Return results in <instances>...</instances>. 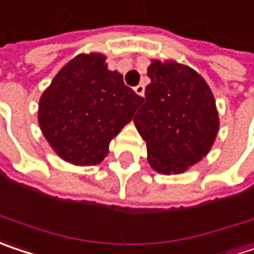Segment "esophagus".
<instances>
[{
    "instance_id": "1",
    "label": "esophagus",
    "mask_w": 254,
    "mask_h": 254,
    "mask_svg": "<svg viewBox=\"0 0 254 254\" xmlns=\"http://www.w3.org/2000/svg\"><path fill=\"white\" fill-rule=\"evenodd\" d=\"M133 90H135V93H136L138 96H144V93H145V87H144L142 84L136 85V87H135Z\"/></svg>"
}]
</instances>
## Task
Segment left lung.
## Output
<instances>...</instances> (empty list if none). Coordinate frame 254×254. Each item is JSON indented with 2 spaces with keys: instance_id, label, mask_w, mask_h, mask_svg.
I'll return each mask as SVG.
<instances>
[{
  "instance_id": "left-lung-1",
  "label": "left lung",
  "mask_w": 254,
  "mask_h": 254,
  "mask_svg": "<svg viewBox=\"0 0 254 254\" xmlns=\"http://www.w3.org/2000/svg\"><path fill=\"white\" fill-rule=\"evenodd\" d=\"M148 77L135 127L147 142L155 172L183 173L209 152L217 138L214 94L196 71L174 61H152Z\"/></svg>"
}]
</instances>
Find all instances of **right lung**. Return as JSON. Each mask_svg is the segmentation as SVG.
<instances>
[{"mask_svg": "<svg viewBox=\"0 0 254 254\" xmlns=\"http://www.w3.org/2000/svg\"><path fill=\"white\" fill-rule=\"evenodd\" d=\"M142 97L107 69L102 54H81L52 80L39 102V125L59 157L75 166L104 160Z\"/></svg>", "mask_w": 254, "mask_h": 254, "instance_id": "right-lung-1", "label": "right lung"}]
</instances>
